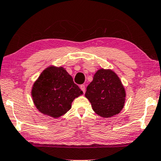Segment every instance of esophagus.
Segmentation results:
<instances>
[{
	"mask_svg": "<svg viewBox=\"0 0 161 161\" xmlns=\"http://www.w3.org/2000/svg\"><path fill=\"white\" fill-rule=\"evenodd\" d=\"M80 89L81 90V91H82V92L85 93V86L84 85H81V86H80Z\"/></svg>",
	"mask_w": 161,
	"mask_h": 161,
	"instance_id": "34e87169",
	"label": "esophagus"
}]
</instances>
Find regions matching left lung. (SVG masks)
Here are the masks:
<instances>
[{
  "mask_svg": "<svg viewBox=\"0 0 161 161\" xmlns=\"http://www.w3.org/2000/svg\"><path fill=\"white\" fill-rule=\"evenodd\" d=\"M85 97L96 114L109 118L119 114L125 103V90L119 76L111 70L100 69L87 86Z\"/></svg>",
  "mask_w": 161,
  "mask_h": 161,
  "instance_id": "1",
  "label": "left lung"
}]
</instances>
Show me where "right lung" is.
<instances>
[{"mask_svg": "<svg viewBox=\"0 0 161 161\" xmlns=\"http://www.w3.org/2000/svg\"><path fill=\"white\" fill-rule=\"evenodd\" d=\"M82 93L65 69L54 66L42 71L32 90L36 108L53 118L65 114L71 108L74 98Z\"/></svg>", "mask_w": 161, "mask_h": 161, "instance_id": "right-lung-1", "label": "right lung"}]
</instances>
